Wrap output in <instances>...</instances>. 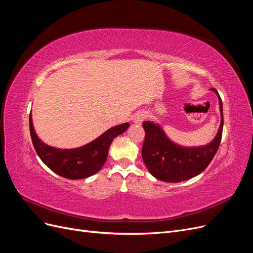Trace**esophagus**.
I'll list each match as a JSON object with an SVG mask.
<instances>
[{
    "instance_id": "34e87169",
    "label": "esophagus",
    "mask_w": 253,
    "mask_h": 253,
    "mask_svg": "<svg viewBox=\"0 0 253 253\" xmlns=\"http://www.w3.org/2000/svg\"><path fill=\"white\" fill-rule=\"evenodd\" d=\"M145 118H147V114H145L144 112H138V113L135 114L133 121L135 122L136 125H141L142 121H143Z\"/></svg>"
}]
</instances>
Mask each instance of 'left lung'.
I'll return each mask as SVG.
<instances>
[{
    "label": "left lung",
    "instance_id": "1",
    "mask_svg": "<svg viewBox=\"0 0 253 253\" xmlns=\"http://www.w3.org/2000/svg\"><path fill=\"white\" fill-rule=\"evenodd\" d=\"M212 90L218 96L221 120L215 138L205 147H180L168 138L158 125L150 121L142 124L145 132L141 151L142 159L149 172L157 179L179 182L192 178L202 173L216 154L223 135L224 116L221 99L215 88Z\"/></svg>",
    "mask_w": 253,
    "mask_h": 253
}]
</instances>
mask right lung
<instances>
[{
    "label": "right lung",
    "instance_id": "obj_1",
    "mask_svg": "<svg viewBox=\"0 0 253 253\" xmlns=\"http://www.w3.org/2000/svg\"><path fill=\"white\" fill-rule=\"evenodd\" d=\"M126 122L111 127L91 142L76 149H57L49 147L37 136L29 115V129L34 148L38 156L51 171L68 179H81L94 175L106 162L110 145L114 138L126 131Z\"/></svg>",
    "mask_w": 253,
    "mask_h": 253
}]
</instances>
